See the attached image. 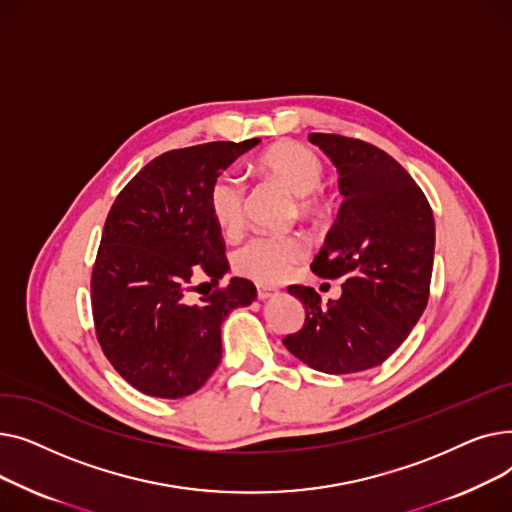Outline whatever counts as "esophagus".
Masks as SVG:
<instances>
[{
	"instance_id": "obj_1",
	"label": "esophagus",
	"mask_w": 512,
	"mask_h": 512,
	"mask_svg": "<svg viewBox=\"0 0 512 512\" xmlns=\"http://www.w3.org/2000/svg\"><path fill=\"white\" fill-rule=\"evenodd\" d=\"M276 294H278V290H276V288H270V286H257V299H259V301L272 299V297H276Z\"/></svg>"
}]
</instances>
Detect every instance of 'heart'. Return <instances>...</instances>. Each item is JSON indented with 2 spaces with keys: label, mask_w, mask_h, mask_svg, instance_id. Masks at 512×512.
I'll list each match as a JSON object with an SVG mask.
<instances>
[{
  "label": "heart",
  "mask_w": 512,
  "mask_h": 512,
  "mask_svg": "<svg viewBox=\"0 0 512 512\" xmlns=\"http://www.w3.org/2000/svg\"><path fill=\"white\" fill-rule=\"evenodd\" d=\"M257 168L267 178L280 182L299 201V209L309 213L315 209L307 199L317 193L326 178L324 161L309 147L299 143H282L267 149ZM209 209L215 224L226 234H236L245 220V182L232 172H224L209 188ZM307 255L301 236H267L249 238L234 251V270L261 284H278L292 274V267Z\"/></svg>",
  "instance_id": "b5f03b06"
}]
</instances>
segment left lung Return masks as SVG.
Instances as JSON below:
<instances>
[{
    "instance_id": "obj_1",
    "label": "left lung",
    "mask_w": 512,
    "mask_h": 512,
    "mask_svg": "<svg viewBox=\"0 0 512 512\" xmlns=\"http://www.w3.org/2000/svg\"><path fill=\"white\" fill-rule=\"evenodd\" d=\"M309 141L338 168L344 197L313 274L342 280L336 301L309 286L288 292L305 307V324L282 342L305 365L355 373L382 365L419 321L434 270V213L417 182L394 157L340 134Z\"/></svg>"
}]
</instances>
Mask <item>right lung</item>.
Here are the masks:
<instances>
[{"mask_svg": "<svg viewBox=\"0 0 512 512\" xmlns=\"http://www.w3.org/2000/svg\"><path fill=\"white\" fill-rule=\"evenodd\" d=\"M255 145L259 139L159 155L107 213L91 278L95 330L105 357L143 394L197 392L220 365L224 319L257 297L253 282L230 278L199 303L186 299L195 278L218 286L230 270L209 188Z\"/></svg>", "mask_w": 512, "mask_h": 512, "instance_id": "right-lung-1", "label": "right lung"}]
</instances>
